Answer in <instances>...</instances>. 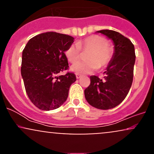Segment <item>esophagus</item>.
Returning <instances> with one entry per match:
<instances>
[{
	"instance_id": "1",
	"label": "esophagus",
	"mask_w": 154,
	"mask_h": 154,
	"mask_svg": "<svg viewBox=\"0 0 154 154\" xmlns=\"http://www.w3.org/2000/svg\"><path fill=\"white\" fill-rule=\"evenodd\" d=\"M81 76H82V75H81L80 74H78V73L76 74V77H77V79H79V78H80Z\"/></svg>"
}]
</instances>
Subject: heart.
<instances>
[{
  "instance_id": "heart-1",
  "label": "heart",
  "mask_w": 154,
  "mask_h": 154,
  "mask_svg": "<svg viewBox=\"0 0 154 154\" xmlns=\"http://www.w3.org/2000/svg\"><path fill=\"white\" fill-rule=\"evenodd\" d=\"M81 50L88 52L86 57L88 61L76 63L81 57ZM64 54L70 63H76L72 66V71L78 74H88L108 66L114 56V48L103 37L93 35L69 45Z\"/></svg>"
}]
</instances>
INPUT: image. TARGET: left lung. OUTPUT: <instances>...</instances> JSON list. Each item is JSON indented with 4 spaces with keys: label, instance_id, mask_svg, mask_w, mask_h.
<instances>
[{
    "label": "left lung",
    "instance_id": "obj_1",
    "mask_svg": "<svg viewBox=\"0 0 154 154\" xmlns=\"http://www.w3.org/2000/svg\"><path fill=\"white\" fill-rule=\"evenodd\" d=\"M114 43V54L104 72V79L91 76V84L85 90V97L90 105L96 109H113L126 98L133 80L135 53L134 45L118 32L103 29Z\"/></svg>",
    "mask_w": 154,
    "mask_h": 154
}]
</instances>
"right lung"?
<instances>
[{"label": "right lung", "mask_w": 154, "mask_h": 154, "mask_svg": "<svg viewBox=\"0 0 154 154\" xmlns=\"http://www.w3.org/2000/svg\"><path fill=\"white\" fill-rule=\"evenodd\" d=\"M73 37L47 32L33 37L22 51L21 73L26 93L36 107L43 111L59 108L66 101L71 85L76 81L69 69L65 51Z\"/></svg>", "instance_id": "right-lung-1"}]
</instances>
